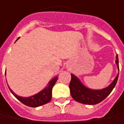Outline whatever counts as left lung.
<instances>
[{
  "label": "left lung",
  "instance_id": "1",
  "mask_svg": "<svg viewBox=\"0 0 124 124\" xmlns=\"http://www.w3.org/2000/svg\"><path fill=\"white\" fill-rule=\"evenodd\" d=\"M116 64L119 71L118 56H116ZM119 72L112 83L102 89H92L86 86L78 77L71 74V80L69 85L70 94L75 101L86 105H95L100 103L107 97L112 91L118 79Z\"/></svg>",
  "mask_w": 124,
  "mask_h": 124
}]
</instances>
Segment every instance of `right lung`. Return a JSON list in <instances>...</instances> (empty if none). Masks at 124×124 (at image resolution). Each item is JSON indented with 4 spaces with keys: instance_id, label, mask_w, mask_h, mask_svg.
<instances>
[{
    "instance_id": "right-lung-1",
    "label": "right lung",
    "mask_w": 124,
    "mask_h": 124,
    "mask_svg": "<svg viewBox=\"0 0 124 124\" xmlns=\"http://www.w3.org/2000/svg\"><path fill=\"white\" fill-rule=\"evenodd\" d=\"M19 39V38L17 39L16 41H17ZM5 76H6V72H5ZM58 77H55L53 78L52 80L49 81V83L44 89H42L41 91H39L35 95L29 96V97H21L13 92V91L8 86L9 90L11 91L12 94L16 97V98L20 101L22 103L25 105L27 106L31 107H37L39 106H41L42 105L46 104L51 101L52 99V88L55 85V83L58 80Z\"/></svg>"
}]
</instances>
